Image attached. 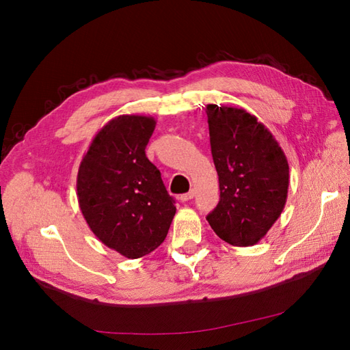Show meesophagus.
I'll list each match as a JSON object with an SVG mask.
<instances>
[{"label":"esophagus","instance_id":"esophagus-1","mask_svg":"<svg viewBox=\"0 0 350 350\" xmlns=\"http://www.w3.org/2000/svg\"><path fill=\"white\" fill-rule=\"evenodd\" d=\"M194 189H191V191H189V193H187V194H183L181 197H179V200H181V201H189V200H191L193 197H194Z\"/></svg>","mask_w":350,"mask_h":350}]
</instances>
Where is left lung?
Returning a JSON list of instances; mask_svg holds the SVG:
<instances>
[{
  "instance_id": "left-lung-1",
  "label": "left lung",
  "mask_w": 350,
  "mask_h": 350,
  "mask_svg": "<svg viewBox=\"0 0 350 350\" xmlns=\"http://www.w3.org/2000/svg\"><path fill=\"white\" fill-rule=\"evenodd\" d=\"M206 113L220 188L207 220L230 245H256L284 208L288 159L267 126L245 109L210 103Z\"/></svg>"
}]
</instances>
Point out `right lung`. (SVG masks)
Here are the masks:
<instances>
[{
  "label": "right lung",
  "instance_id": "obj_1",
  "mask_svg": "<svg viewBox=\"0 0 350 350\" xmlns=\"http://www.w3.org/2000/svg\"><path fill=\"white\" fill-rule=\"evenodd\" d=\"M154 126L153 116H116L94 135L77 174L79 206L90 230L131 260L161 245L176 211L144 152Z\"/></svg>",
  "mask_w": 350,
  "mask_h": 350
}]
</instances>
